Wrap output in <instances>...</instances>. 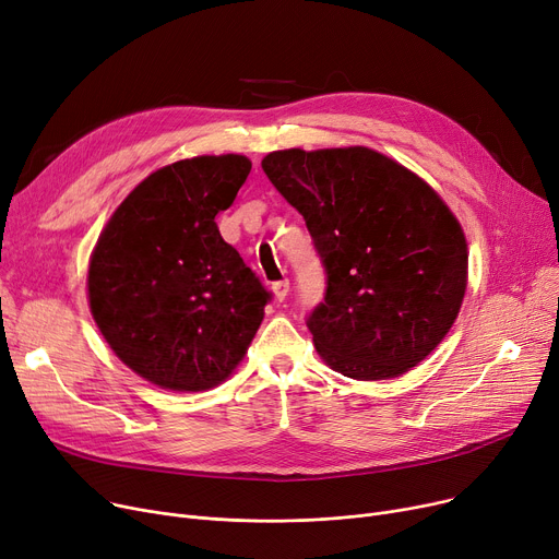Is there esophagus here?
Listing matches in <instances>:
<instances>
[{"mask_svg":"<svg viewBox=\"0 0 559 559\" xmlns=\"http://www.w3.org/2000/svg\"><path fill=\"white\" fill-rule=\"evenodd\" d=\"M272 289H274V297H276V301H285V297L289 295V281H287V278L276 281V283L272 285Z\"/></svg>","mask_w":559,"mask_h":559,"instance_id":"esophagus-1","label":"esophagus"}]
</instances>
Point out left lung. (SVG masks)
Masks as SVG:
<instances>
[{
    "label": "left lung",
    "mask_w": 559,
    "mask_h": 559,
    "mask_svg": "<svg viewBox=\"0 0 559 559\" xmlns=\"http://www.w3.org/2000/svg\"><path fill=\"white\" fill-rule=\"evenodd\" d=\"M262 169L304 215L324 264L326 295L306 321L321 358L356 380L417 367L466 289V240L449 205L367 146L272 152Z\"/></svg>",
    "instance_id": "1"
}]
</instances>
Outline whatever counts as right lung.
Instances as JSON below:
<instances>
[{
  "mask_svg": "<svg viewBox=\"0 0 559 559\" xmlns=\"http://www.w3.org/2000/svg\"><path fill=\"white\" fill-rule=\"evenodd\" d=\"M247 156L171 163L120 203L87 270V299L115 356L174 392L219 385L245 358L272 295L219 235Z\"/></svg>",
  "mask_w": 559,
  "mask_h": 559,
  "instance_id": "add662e5",
  "label": "right lung"
}]
</instances>
